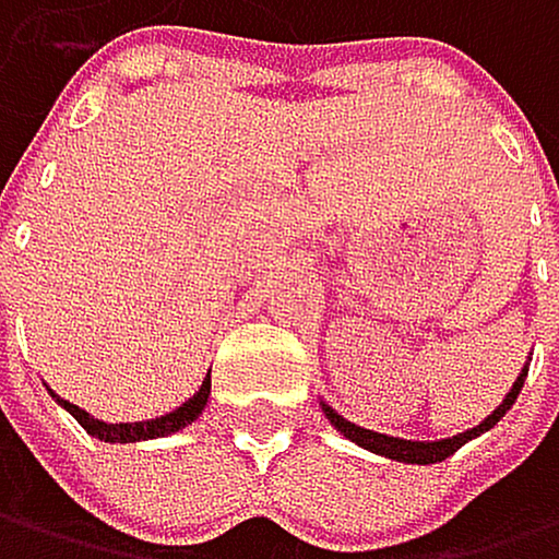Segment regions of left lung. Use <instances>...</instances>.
Instances as JSON below:
<instances>
[{
  "instance_id": "8db88e82",
  "label": "left lung",
  "mask_w": 559,
  "mask_h": 559,
  "mask_svg": "<svg viewBox=\"0 0 559 559\" xmlns=\"http://www.w3.org/2000/svg\"><path fill=\"white\" fill-rule=\"evenodd\" d=\"M526 374H530V367H522V374L515 378L512 392L501 399V405L491 412L488 419H481L474 429H464V432H456V437H447V440H402V437H388V432H374V429L354 426L350 419H343L340 412L333 405H326L322 399H319V405H322V412H326V419L336 426V432H343V437H347L350 443H357L364 450H371L378 456H388V461H399V464H440V461H447L450 453H456L464 443H471L474 437H481V432H488L501 416H506V412L515 405Z\"/></svg>"
}]
</instances>
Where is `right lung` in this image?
Listing matches in <instances>:
<instances>
[{
    "label": "right lung",
    "instance_id": "obj_1",
    "mask_svg": "<svg viewBox=\"0 0 559 559\" xmlns=\"http://www.w3.org/2000/svg\"><path fill=\"white\" fill-rule=\"evenodd\" d=\"M209 392H212V378L205 374V381H202V388L199 392L188 399V402H181L175 412H167V416H157V419H147V423H103V419H95V416H88L85 408H78V405H71V402H64V399H58V405L61 408H68L71 416L78 419V426H82L88 437H95V440H103V443H140V440H157V437H171V432H178V429H185V426H192L199 416H202V408H205V402H209Z\"/></svg>",
    "mask_w": 559,
    "mask_h": 559
}]
</instances>
